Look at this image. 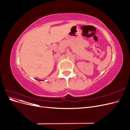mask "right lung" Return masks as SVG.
Wrapping results in <instances>:
<instances>
[{"instance_id":"add662e5","label":"right lung","mask_w":130,"mask_h":130,"mask_svg":"<svg viewBox=\"0 0 130 130\" xmlns=\"http://www.w3.org/2000/svg\"><path fill=\"white\" fill-rule=\"evenodd\" d=\"M40 80H39V81H40Z\"/></svg>"}]
</instances>
